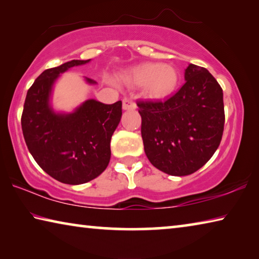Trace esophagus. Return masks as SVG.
Returning <instances> with one entry per match:
<instances>
[{"instance_id":"34e87169","label":"esophagus","mask_w":259,"mask_h":259,"mask_svg":"<svg viewBox=\"0 0 259 259\" xmlns=\"http://www.w3.org/2000/svg\"><path fill=\"white\" fill-rule=\"evenodd\" d=\"M122 107L125 111H129V109H135L136 108V103L133 100V98L130 97H124L123 100H122Z\"/></svg>"}]
</instances>
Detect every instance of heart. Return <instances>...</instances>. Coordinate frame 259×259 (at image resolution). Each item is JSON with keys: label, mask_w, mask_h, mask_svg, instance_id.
Instances as JSON below:
<instances>
[{"label": "heart", "mask_w": 259, "mask_h": 259, "mask_svg": "<svg viewBox=\"0 0 259 259\" xmlns=\"http://www.w3.org/2000/svg\"><path fill=\"white\" fill-rule=\"evenodd\" d=\"M122 78L136 85H144L152 98H164L171 95L178 84L176 69L169 65L146 63L126 72Z\"/></svg>", "instance_id": "obj_1"}]
</instances>
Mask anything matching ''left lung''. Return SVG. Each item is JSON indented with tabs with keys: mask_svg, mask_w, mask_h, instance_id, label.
<instances>
[{
	"mask_svg": "<svg viewBox=\"0 0 259 259\" xmlns=\"http://www.w3.org/2000/svg\"><path fill=\"white\" fill-rule=\"evenodd\" d=\"M185 80L164 102H137L147 159L171 176H186L203 166L224 131L223 89L216 78L204 67L190 64Z\"/></svg>",
	"mask_w": 259,
	"mask_h": 259,
	"instance_id": "obj_1",
	"label": "left lung"
}]
</instances>
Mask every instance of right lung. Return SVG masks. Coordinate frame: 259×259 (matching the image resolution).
I'll return each mask as SVG.
<instances>
[{
    "label": "right lung",
    "instance_id": "add662e5",
    "mask_svg": "<svg viewBox=\"0 0 259 259\" xmlns=\"http://www.w3.org/2000/svg\"><path fill=\"white\" fill-rule=\"evenodd\" d=\"M88 60H71L46 69L26 95L21 129L36 163L52 178L69 185L98 177L111 159V138L122 115V102L106 105L89 99L71 114H57L49 104L59 74ZM95 84L91 78H85Z\"/></svg>",
    "mask_w": 259,
    "mask_h": 259
}]
</instances>
